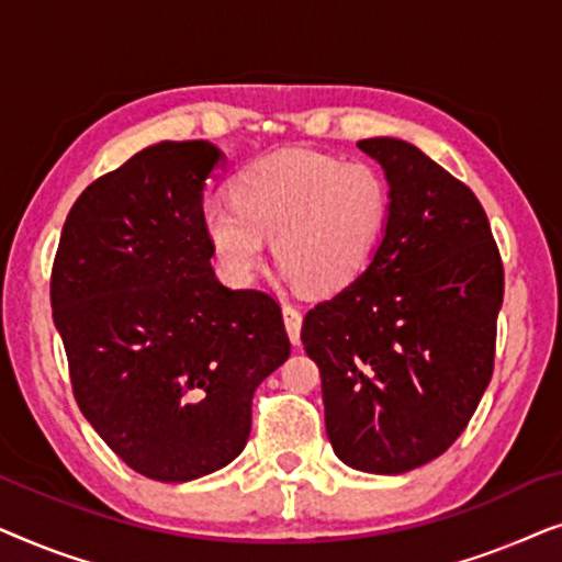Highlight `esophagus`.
I'll return each mask as SVG.
<instances>
[{
    "instance_id": "obj_1",
    "label": "esophagus",
    "mask_w": 562,
    "mask_h": 562,
    "mask_svg": "<svg viewBox=\"0 0 562 562\" xmlns=\"http://www.w3.org/2000/svg\"><path fill=\"white\" fill-rule=\"evenodd\" d=\"M283 325H286V333H289V340L299 345L302 340V314H299L296 306H283Z\"/></svg>"
}]
</instances>
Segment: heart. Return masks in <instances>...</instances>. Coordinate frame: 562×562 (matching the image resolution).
Here are the masks:
<instances>
[{
  "instance_id": "obj_1",
  "label": "heart",
  "mask_w": 562,
  "mask_h": 562,
  "mask_svg": "<svg viewBox=\"0 0 562 562\" xmlns=\"http://www.w3.org/2000/svg\"><path fill=\"white\" fill-rule=\"evenodd\" d=\"M233 202H206L202 229L222 271L250 281L273 240L276 263L299 289L333 294L371 260L386 225L389 187L371 164L286 148L245 166Z\"/></svg>"
}]
</instances>
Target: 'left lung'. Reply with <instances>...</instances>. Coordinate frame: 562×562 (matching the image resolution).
I'll return each mask as SVG.
<instances>
[{
    "instance_id": "8db88e82",
    "label": "left lung",
    "mask_w": 562,
    "mask_h": 562,
    "mask_svg": "<svg viewBox=\"0 0 562 562\" xmlns=\"http://www.w3.org/2000/svg\"><path fill=\"white\" fill-rule=\"evenodd\" d=\"M358 148L383 168L389 212L358 279L304 317L335 456L396 475L442 456L494 371L504 268L465 183L396 137Z\"/></svg>"
}]
</instances>
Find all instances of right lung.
Returning <instances> with one entry per match:
<instances>
[{
  "instance_id": "obj_1",
  "label": "right lung",
  "mask_w": 562,
  "mask_h": 562,
  "mask_svg": "<svg viewBox=\"0 0 562 562\" xmlns=\"http://www.w3.org/2000/svg\"><path fill=\"white\" fill-rule=\"evenodd\" d=\"M225 160L206 140L135 153L76 199L53 263V322L79 409L153 481L233 463L252 391L291 352L279 304L214 276L202 202Z\"/></svg>"
}]
</instances>
